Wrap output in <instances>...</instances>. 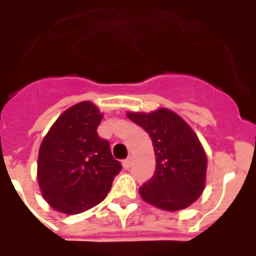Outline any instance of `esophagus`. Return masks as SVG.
<instances>
[{"mask_svg":"<svg viewBox=\"0 0 256 256\" xmlns=\"http://www.w3.org/2000/svg\"><path fill=\"white\" fill-rule=\"evenodd\" d=\"M124 169H130L132 168V158H126V160H124Z\"/></svg>","mask_w":256,"mask_h":256,"instance_id":"esophagus-1","label":"esophagus"}]
</instances>
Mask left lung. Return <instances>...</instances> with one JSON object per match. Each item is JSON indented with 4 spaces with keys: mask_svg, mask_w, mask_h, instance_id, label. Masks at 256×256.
<instances>
[{
    "mask_svg": "<svg viewBox=\"0 0 256 256\" xmlns=\"http://www.w3.org/2000/svg\"><path fill=\"white\" fill-rule=\"evenodd\" d=\"M128 117L150 134L156 156L154 176L139 188L143 200L165 211L192 204L204 190L207 170V156L195 132L164 108Z\"/></svg>",
    "mask_w": 256,
    "mask_h": 256,
    "instance_id": "8db88e82",
    "label": "left lung"
}]
</instances>
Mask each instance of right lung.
<instances>
[{"mask_svg":"<svg viewBox=\"0 0 256 256\" xmlns=\"http://www.w3.org/2000/svg\"><path fill=\"white\" fill-rule=\"evenodd\" d=\"M102 114L90 102L64 112L40 146L38 181L52 207L76 214L105 199L122 165L98 134Z\"/></svg>","mask_w":256,"mask_h":256,"instance_id":"add662e5","label":"right lung"}]
</instances>
